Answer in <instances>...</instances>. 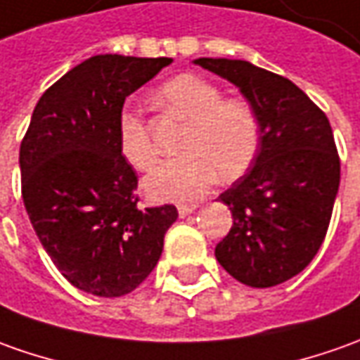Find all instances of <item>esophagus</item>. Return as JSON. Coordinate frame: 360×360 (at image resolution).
<instances>
[{
	"label": "esophagus",
	"instance_id": "1",
	"mask_svg": "<svg viewBox=\"0 0 360 360\" xmlns=\"http://www.w3.org/2000/svg\"><path fill=\"white\" fill-rule=\"evenodd\" d=\"M195 209H197V205H179V207H177L179 217H187V214H191Z\"/></svg>",
	"mask_w": 360,
	"mask_h": 360
}]
</instances>
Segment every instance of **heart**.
I'll list each match as a JSON object with an SVG mask.
<instances>
[{"label": "heart", "mask_w": 360, "mask_h": 360, "mask_svg": "<svg viewBox=\"0 0 360 360\" xmlns=\"http://www.w3.org/2000/svg\"><path fill=\"white\" fill-rule=\"evenodd\" d=\"M222 90L197 75H179L155 92L165 112L187 122L179 149L183 155L163 161L143 181L155 200H193L209 189L214 177L231 183L250 167L262 141L258 112L242 98H222ZM118 148L134 169L148 171L158 149L146 118L136 110L118 116Z\"/></svg>", "instance_id": "obj_1"}]
</instances>
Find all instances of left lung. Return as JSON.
<instances>
[{
    "label": "left lung",
    "instance_id": "obj_1",
    "mask_svg": "<svg viewBox=\"0 0 360 360\" xmlns=\"http://www.w3.org/2000/svg\"><path fill=\"white\" fill-rule=\"evenodd\" d=\"M195 63L240 88L262 126L250 169L219 197L234 222L214 256L238 282L272 288L302 272L327 234L341 179L333 129L285 77L246 60Z\"/></svg>",
    "mask_w": 360,
    "mask_h": 360
}]
</instances>
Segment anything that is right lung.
Here are the masks:
<instances>
[{"instance_id":"add662e5","label":"right lung","mask_w":360,"mask_h":360,"mask_svg":"<svg viewBox=\"0 0 360 360\" xmlns=\"http://www.w3.org/2000/svg\"><path fill=\"white\" fill-rule=\"evenodd\" d=\"M171 58L96 55L39 98L19 148L21 197L58 272L82 292L120 297L148 278L177 219L141 209L138 175L118 148L124 100Z\"/></svg>"}]
</instances>
